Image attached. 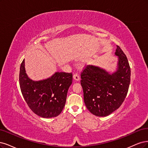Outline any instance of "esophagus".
<instances>
[{"instance_id": "obj_1", "label": "esophagus", "mask_w": 148, "mask_h": 148, "mask_svg": "<svg viewBox=\"0 0 148 148\" xmlns=\"http://www.w3.org/2000/svg\"><path fill=\"white\" fill-rule=\"evenodd\" d=\"M73 78H74V80L78 81L80 79V75H79V74L78 73H75L73 75Z\"/></svg>"}]
</instances>
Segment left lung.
Segmentation results:
<instances>
[{"label": "left lung", "instance_id": "8db88e82", "mask_svg": "<svg viewBox=\"0 0 148 148\" xmlns=\"http://www.w3.org/2000/svg\"><path fill=\"white\" fill-rule=\"evenodd\" d=\"M115 55L118 56L116 72L109 74L98 66L88 65L81 73L84 103L95 116H109L121 106L128 93L130 65L127 56L117 45Z\"/></svg>", "mask_w": 148, "mask_h": 148}]
</instances>
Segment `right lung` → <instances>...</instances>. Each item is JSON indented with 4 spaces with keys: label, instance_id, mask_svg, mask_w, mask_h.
Returning a JSON list of instances; mask_svg holds the SVG:
<instances>
[{
    "label": "right lung",
    "instance_id": "1",
    "mask_svg": "<svg viewBox=\"0 0 148 148\" xmlns=\"http://www.w3.org/2000/svg\"><path fill=\"white\" fill-rule=\"evenodd\" d=\"M19 80L24 99L32 111L41 117L51 118L63 111L68 90L73 82V74L56 72L47 79L34 81L26 73L24 59Z\"/></svg>",
    "mask_w": 148,
    "mask_h": 148
}]
</instances>
